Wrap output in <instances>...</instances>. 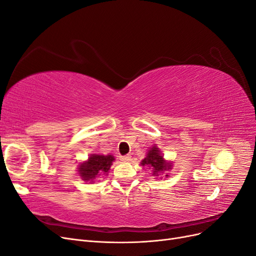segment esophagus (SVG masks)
Returning <instances> with one entry per match:
<instances>
[{"label": "esophagus", "mask_w": 256, "mask_h": 256, "mask_svg": "<svg viewBox=\"0 0 256 256\" xmlns=\"http://www.w3.org/2000/svg\"><path fill=\"white\" fill-rule=\"evenodd\" d=\"M130 159H131L130 154H126V156H122V157H120V160H122V162H128V161H130Z\"/></svg>", "instance_id": "1"}]
</instances>
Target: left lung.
Masks as SVG:
<instances>
[{
    "label": "left lung",
    "instance_id": "1",
    "mask_svg": "<svg viewBox=\"0 0 256 256\" xmlns=\"http://www.w3.org/2000/svg\"><path fill=\"white\" fill-rule=\"evenodd\" d=\"M142 166L148 168L150 170L152 176H154L156 178H160L161 176L164 175V177H168V171H171L173 168V161L166 160L164 154L160 152L159 147L156 145H152L150 148L147 150L146 157L141 161L140 164Z\"/></svg>",
    "mask_w": 256,
    "mask_h": 256
}]
</instances>
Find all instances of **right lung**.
Returning a JSON list of instances; mask_svg holds the SVG:
<instances>
[{
    "instance_id": "obj_1",
    "label": "right lung",
    "mask_w": 256,
    "mask_h": 256,
    "mask_svg": "<svg viewBox=\"0 0 256 256\" xmlns=\"http://www.w3.org/2000/svg\"><path fill=\"white\" fill-rule=\"evenodd\" d=\"M114 160V156L110 154H90L88 160L79 162L76 171H78V175L82 180L94 184L97 177L108 175Z\"/></svg>"
}]
</instances>
